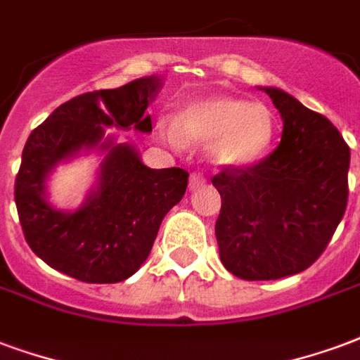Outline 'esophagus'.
<instances>
[{
	"label": "esophagus",
	"mask_w": 360,
	"mask_h": 360,
	"mask_svg": "<svg viewBox=\"0 0 360 360\" xmlns=\"http://www.w3.org/2000/svg\"><path fill=\"white\" fill-rule=\"evenodd\" d=\"M204 183H206V177H204L202 173H191V179H188V187H191V191L202 187Z\"/></svg>",
	"instance_id": "obj_1"
}]
</instances>
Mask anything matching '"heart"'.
Listing matches in <instances>:
<instances>
[{
	"label": "heart",
	"instance_id": "obj_1",
	"mask_svg": "<svg viewBox=\"0 0 360 360\" xmlns=\"http://www.w3.org/2000/svg\"><path fill=\"white\" fill-rule=\"evenodd\" d=\"M160 133L173 146L183 141L210 145L212 158L223 167H246L271 148L275 118L267 106L214 95L185 106L173 124L160 126Z\"/></svg>",
	"mask_w": 360,
	"mask_h": 360
}]
</instances>
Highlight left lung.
Instances as JSON below:
<instances>
[{
  "label": "left lung",
  "mask_w": 360,
  "mask_h": 360,
  "mask_svg": "<svg viewBox=\"0 0 360 360\" xmlns=\"http://www.w3.org/2000/svg\"><path fill=\"white\" fill-rule=\"evenodd\" d=\"M284 122L273 153L214 175L219 257L244 281L302 273L321 257L347 207L349 146L326 116L267 87Z\"/></svg>",
  "instance_id": "1"
}]
</instances>
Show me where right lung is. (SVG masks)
I'll list each match as a JSON object with an SVG mask.
<instances>
[{"label": "right lung", "mask_w": 360, "mask_h": 360, "mask_svg": "<svg viewBox=\"0 0 360 360\" xmlns=\"http://www.w3.org/2000/svg\"><path fill=\"white\" fill-rule=\"evenodd\" d=\"M160 87L158 76L133 79L118 89L84 93L53 110L30 133L15 179V202L24 238L49 267L91 284L126 281L145 263L164 215L183 198L188 172L150 169L129 145H112L98 191L74 214L44 200V177L60 159L96 146L105 126L153 131L145 110Z\"/></svg>", "instance_id": "add662e5"}]
</instances>
